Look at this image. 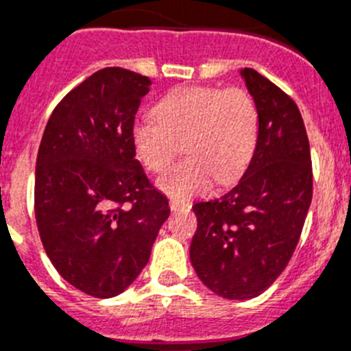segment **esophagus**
Masks as SVG:
<instances>
[{
	"instance_id": "34e87169",
	"label": "esophagus",
	"mask_w": 351,
	"mask_h": 351,
	"mask_svg": "<svg viewBox=\"0 0 351 351\" xmlns=\"http://www.w3.org/2000/svg\"><path fill=\"white\" fill-rule=\"evenodd\" d=\"M169 208H171V211L189 210V208H191V203H187V201H180V199H171V201H169Z\"/></svg>"
}]
</instances>
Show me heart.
Returning a JSON list of instances; mask_svg holds the SVG:
<instances>
[{"instance_id":"heart-1","label":"heart","mask_w":351,"mask_h":351,"mask_svg":"<svg viewBox=\"0 0 351 351\" xmlns=\"http://www.w3.org/2000/svg\"><path fill=\"white\" fill-rule=\"evenodd\" d=\"M154 117L134 122L132 145L152 173L166 171L183 148L187 157L159 178L160 191L175 199L204 194L213 178L234 183L257 148L261 112L241 87H178L157 103Z\"/></svg>"}]
</instances>
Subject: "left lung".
Masks as SVG:
<instances>
[{
    "label": "left lung",
    "mask_w": 351,
    "mask_h": 351,
    "mask_svg": "<svg viewBox=\"0 0 351 351\" xmlns=\"http://www.w3.org/2000/svg\"><path fill=\"white\" fill-rule=\"evenodd\" d=\"M261 112L255 154L232 191L195 203L191 262L223 299L257 298L289 264L313 197V169L298 105L255 69L241 71Z\"/></svg>",
    "instance_id": "left-lung-1"
}]
</instances>
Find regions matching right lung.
<instances>
[{"label": "right lung", "mask_w": 351, "mask_h": 351, "mask_svg": "<svg viewBox=\"0 0 351 351\" xmlns=\"http://www.w3.org/2000/svg\"><path fill=\"white\" fill-rule=\"evenodd\" d=\"M150 78L103 68L58 103L38 148L34 217L69 285L97 299L124 292L147 266L168 197L136 160L131 131Z\"/></svg>", "instance_id": "obj_1"}]
</instances>
